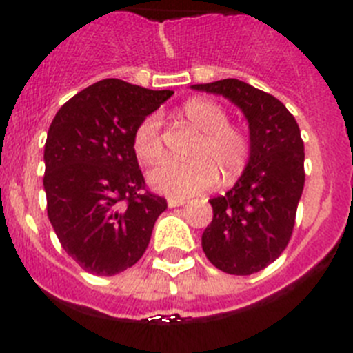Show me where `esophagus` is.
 Masks as SVG:
<instances>
[{"label":"esophagus","instance_id":"1","mask_svg":"<svg viewBox=\"0 0 353 353\" xmlns=\"http://www.w3.org/2000/svg\"><path fill=\"white\" fill-rule=\"evenodd\" d=\"M185 203H187L185 199H176V198H170V199H168V207H170V208L182 207V205H185Z\"/></svg>","mask_w":353,"mask_h":353}]
</instances>
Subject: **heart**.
I'll return each mask as SVG.
<instances>
[{
  "label": "heart",
  "instance_id": "b5f03b06",
  "mask_svg": "<svg viewBox=\"0 0 353 353\" xmlns=\"http://www.w3.org/2000/svg\"><path fill=\"white\" fill-rule=\"evenodd\" d=\"M182 114L191 121L201 136L192 148V161L161 162L148 173L154 191L170 198H191L215 185L219 173L224 180L236 179L251 154V143L244 130L230 125L226 109L214 101L192 99L185 102ZM132 146L139 161L152 164L164 154L162 118L157 113L139 121L132 136Z\"/></svg>",
  "mask_w": 353,
  "mask_h": 353
}]
</instances>
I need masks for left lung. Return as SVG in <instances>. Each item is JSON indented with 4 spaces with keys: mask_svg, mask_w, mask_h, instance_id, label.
Segmentation results:
<instances>
[{
    "mask_svg": "<svg viewBox=\"0 0 353 353\" xmlns=\"http://www.w3.org/2000/svg\"><path fill=\"white\" fill-rule=\"evenodd\" d=\"M191 88L239 105L251 141L242 176L226 194L210 199L214 217L201 248L223 272H260L281 256L292 239L305 180L301 129L281 101L244 81L221 79Z\"/></svg>",
    "mask_w": 353,
    "mask_h": 353,
    "instance_id": "1",
    "label": "left lung"
}]
</instances>
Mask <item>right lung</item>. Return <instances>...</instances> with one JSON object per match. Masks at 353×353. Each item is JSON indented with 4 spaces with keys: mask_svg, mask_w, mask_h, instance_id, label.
Listing matches in <instances>:
<instances>
[{
    "mask_svg": "<svg viewBox=\"0 0 353 353\" xmlns=\"http://www.w3.org/2000/svg\"><path fill=\"white\" fill-rule=\"evenodd\" d=\"M173 95L120 79L84 88L56 113L43 146L48 217L72 260L114 276L146 251L166 199L146 191L134 152L139 121Z\"/></svg>",
    "mask_w": 353,
    "mask_h": 353,
    "instance_id": "obj_1",
    "label": "right lung"
}]
</instances>
